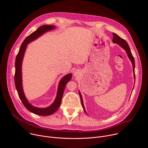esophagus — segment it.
Returning <instances> with one entry per match:
<instances>
[{
    "label": "esophagus",
    "mask_w": 148,
    "mask_h": 148,
    "mask_svg": "<svg viewBox=\"0 0 148 148\" xmlns=\"http://www.w3.org/2000/svg\"><path fill=\"white\" fill-rule=\"evenodd\" d=\"M77 75H78V73H77V72H75V73H74V75H76V76H77Z\"/></svg>",
    "instance_id": "1"
}]
</instances>
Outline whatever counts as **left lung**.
I'll use <instances>...</instances> for the list:
<instances>
[{"label":"left lung","mask_w":148,"mask_h":148,"mask_svg":"<svg viewBox=\"0 0 148 148\" xmlns=\"http://www.w3.org/2000/svg\"><path fill=\"white\" fill-rule=\"evenodd\" d=\"M112 34H113V40H112V41H113L114 43H117L122 48H123L125 50L126 54H128V56L129 58L131 60V62H132V67H133V72H134V78H135V71H134L135 70V60H134V57H133V56L132 54V53L131 51V50H130V48L129 47V45H128V43L124 39L121 38L116 34L113 33ZM79 97H80V99H81V104H82V108L84 109V111L86 112L85 108H84V106L81 94L79 91Z\"/></svg>","instance_id":"8db88e82"}]
</instances>
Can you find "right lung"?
Instances as JSON below:
<instances>
[{"label":"right lung","mask_w":148,"mask_h":148,"mask_svg":"<svg viewBox=\"0 0 148 148\" xmlns=\"http://www.w3.org/2000/svg\"><path fill=\"white\" fill-rule=\"evenodd\" d=\"M55 28L53 25H43L38 28L35 32H33L30 35L27 36L23 41L21 46L18 53L17 54L15 61V74H14V82L16 88L20 99L22 101L24 106L31 112L40 116H47L54 114L57 111L61 102L63 92H64L67 83L71 79L72 74H69L62 78L60 80L57 96L54 102L50 107L45 108H40L35 107L32 105L26 99L22 87V64L24 54L27 46V44L38 37L44 34L45 32L51 30Z\"/></svg>","instance_id":"right-lung-1"}]
</instances>
